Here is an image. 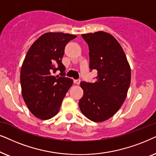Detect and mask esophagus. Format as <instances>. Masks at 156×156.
I'll return each instance as SVG.
<instances>
[{
  "instance_id": "34e87169",
  "label": "esophagus",
  "mask_w": 156,
  "mask_h": 156,
  "mask_svg": "<svg viewBox=\"0 0 156 156\" xmlns=\"http://www.w3.org/2000/svg\"><path fill=\"white\" fill-rule=\"evenodd\" d=\"M73 82H74L75 84L79 85L80 83V80H79V79H78V80H74Z\"/></svg>"
}]
</instances>
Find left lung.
<instances>
[{"mask_svg":"<svg viewBox=\"0 0 156 156\" xmlns=\"http://www.w3.org/2000/svg\"><path fill=\"white\" fill-rule=\"evenodd\" d=\"M89 48L90 70H96L95 83L82 81L79 101L82 113L89 120L102 122L123 105L130 84V68L121 45L103 31L81 35Z\"/></svg>","mask_w":156,"mask_h":156,"instance_id":"obj_1","label":"left lung"}]
</instances>
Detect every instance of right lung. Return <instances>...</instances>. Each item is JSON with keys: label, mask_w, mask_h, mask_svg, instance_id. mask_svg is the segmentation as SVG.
Segmentation results:
<instances>
[{"label": "right lung", "mask_w": 156, "mask_h": 156, "mask_svg": "<svg viewBox=\"0 0 156 156\" xmlns=\"http://www.w3.org/2000/svg\"><path fill=\"white\" fill-rule=\"evenodd\" d=\"M76 36L63 33H47L29 48L20 70L22 95L30 111L42 120L58 113L62 101L73 84L66 78L62 63L64 49ZM60 70L61 76L53 73Z\"/></svg>", "instance_id": "1"}]
</instances>
